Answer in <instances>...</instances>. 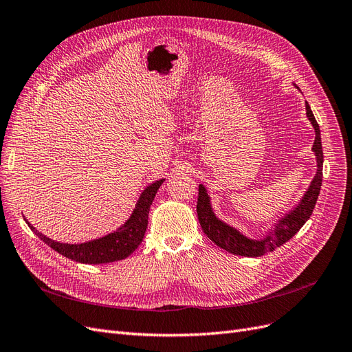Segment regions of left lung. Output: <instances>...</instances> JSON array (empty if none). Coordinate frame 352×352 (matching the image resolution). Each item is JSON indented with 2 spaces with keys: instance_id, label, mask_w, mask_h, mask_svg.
Segmentation results:
<instances>
[{
  "instance_id": "1",
  "label": "left lung",
  "mask_w": 352,
  "mask_h": 352,
  "mask_svg": "<svg viewBox=\"0 0 352 352\" xmlns=\"http://www.w3.org/2000/svg\"><path fill=\"white\" fill-rule=\"evenodd\" d=\"M305 110L308 120L311 122L314 131H316V140L313 145V151L317 160V172L314 179L311 180L310 186H308L307 192L304 194L302 199L300 201L294 210H291L287 214H285L278 223H276L274 229L269 230L267 235L263 239H250L248 236L242 235V233L229 226L228 223L221 221L216 217L214 211L210 204V197L207 194V189L199 185L198 188V202H197V212L199 225L204 230L206 235L214 242L217 247L226 250L230 254L243 255V257H260L267 252L274 251L279 248L280 245L289 241L295 233L300 230L304 223L310 219L311 212L316 207V201L320 194L322 188V177H323V150H322V138H320V127L316 122V117L310 109V105L305 101Z\"/></svg>"
}]
</instances>
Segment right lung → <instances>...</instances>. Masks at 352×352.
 <instances>
[{"instance_id":"obj_1","label":"right lung","mask_w":352,"mask_h":352,"mask_svg":"<svg viewBox=\"0 0 352 352\" xmlns=\"http://www.w3.org/2000/svg\"><path fill=\"white\" fill-rule=\"evenodd\" d=\"M164 179H160L157 182L148 185L144 192L138 199L136 206L132 211L131 217L124 221L119 229L109 233L102 238L88 241L83 243H63L52 241L48 236L42 235L30 223L26 220L28 226L34 230L41 241H44L52 250L65 257L83 263V264H104L123 260L140 247L144 239L145 230L148 226V214H150V207L154 201L158 188L162 186Z\"/></svg>"}]
</instances>
